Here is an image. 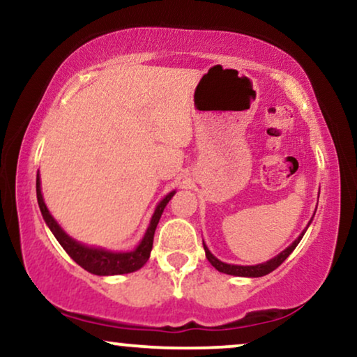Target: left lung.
<instances>
[{"mask_svg": "<svg viewBox=\"0 0 357 357\" xmlns=\"http://www.w3.org/2000/svg\"><path fill=\"white\" fill-rule=\"evenodd\" d=\"M311 222V220H310ZM310 225V224H308ZM308 229V227H306ZM306 229L303 232L300 234V237L296 238L295 242L291 243V245H288L285 250L280 252V254L277 257H273V259H270L268 261H265V264H259V265H247V267H243V265H231V264H224V261H220L219 259H215L214 255L211 254L209 249L206 247L204 241H202V245H204V250H206V257L207 260L211 261V265L214 267L215 270H219V272L222 273H227V275H236V277H264V275H268L270 272H273L275 268L280 267V265L283 264V261L287 260V257L291 254L293 250H295V247L298 245L301 237L305 236Z\"/></svg>", "mask_w": 357, "mask_h": 357, "instance_id": "1", "label": "left lung"}]
</instances>
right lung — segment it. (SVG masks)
<instances>
[{"label": "right lung", "instance_id": "add662e5", "mask_svg": "<svg viewBox=\"0 0 357 357\" xmlns=\"http://www.w3.org/2000/svg\"><path fill=\"white\" fill-rule=\"evenodd\" d=\"M36 194H38V204L43 214L44 220L51 229L54 237L57 238V242L61 243L62 249H64L72 260L75 264H79L80 267L93 275H121V273H132L135 270L142 268L150 259V252L153 249V237H155L156 225L160 222L161 214H163L165 207L171 201V197L174 196V191L169 192L160 204L156 206L155 214H153L151 222L148 225L145 237L142 238V242L138 243V247L132 252H110L105 249H96V247H87L84 243H79L77 241L67 236L62 231L61 225H59L51 212L44 204L43 194H40V181H39V171L38 178H36Z\"/></svg>", "mask_w": 357, "mask_h": 357}]
</instances>
